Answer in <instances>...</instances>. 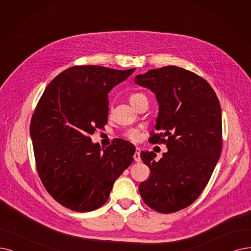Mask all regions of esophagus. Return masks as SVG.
Returning a JSON list of instances; mask_svg holds the SVG:
<instances>
[{
	"instance_id": "esophagus-1",
	"label": "esophagus",
	"mask_w": 251,
	"mask_h": 251,
	"mask_svg": "<svg viewBox=\"0 0 251 251\" xmlns=\"http://www.w3.org/2000/svg\"><path fill=\"white\" fill-rule=\"evenodd\" d=\"M134 157H135L136 162H140V160H141V157H140V148H139V147L136 148V151H135Z\"/></svg>"
}]
</instances>
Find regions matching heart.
<instances>
[{
	"label": "heart",
	"instance_id": "heart-1",
	"mask_svg": "<svg viewBox=\"0 0 251 251\" xmlns=\"http://www.w3.org/2000/svg\"><path fill=\"white\" fill-rule=\"evenodd\" d=\"M128 100H129V103H131L133 106H136L137 104L141 103L143 101H148L147 97L142 93H134L129 96ZM126 137L136 141V140L140 138V131L138 128H129L126 132Z\"/></svg>",
	"mask_w": 251,
	"mask_h": 251
}]
</instances>
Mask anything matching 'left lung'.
Listing matches in <instances>:
<instances>
[{
  "label": "left lung",
  "instance_id": "left-lung-1",
  "mask_svg": "<svg viewBox=\"0 0 251 251\" xmlns=\"http://www.w3.org/2000/svg\"><path fill=\"white\" fill-rule=\"evenodd\" d=\"M134 80L155 95L154 127L163 133L150 140L168 147L159 160L152 151H141L151 174L139 192L155 211L176 212L196 201L213 173L223 145L222 108L206 80L182 68L152 69Z\"/></svg>",
  "mask_w": 251,
  "mask_h": 251
}]
</instances>
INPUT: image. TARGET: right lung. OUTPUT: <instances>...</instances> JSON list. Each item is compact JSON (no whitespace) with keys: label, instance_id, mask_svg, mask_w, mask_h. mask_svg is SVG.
I'll use <instances>...</instances> for the list:
<instances>
[{"label":"right lung","instance_id":"add662e5","mask_svg":"<svg viewBox=\"0 0 251 251\" xmlns=\"http://www.w3.org/2000/svg\"><path fill=\"white\" fill-rule=\"evenodd\" d=\"M135 69L75 66L44 91L32 117L37 171L61 205L89 212L104 205L115 180L133 163L135 146L117 139L106 148L89 135L108 122V94Z\"/></svg>","mask_w":251,"mask_h":251}]
</instances>
